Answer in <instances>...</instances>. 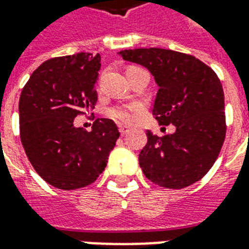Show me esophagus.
I'll use <instances>...</instances> for the list:
<instances>
[{
  "mask_svg": "<svg viewBox=\"0 0 249 249\" xmlns=\"http://www.w3.org/2000/svg\"><path fill=\"white\" fill-rule=\"evenodd\" d=\"M119 130H120V133H121V136H124V135H126V133H128L130 129L128 128V126H125V125H120Z\"/></svg>",
  "mask_w": 249,
  "mask_h": 249,
  "instance_id": "1",
  "label": "esophagus"
}]
</instances>
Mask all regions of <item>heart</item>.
<instances>
[{
    "label": "heart",
    "mask_w": 249,
    "mask_h": 249,
    "mask_svg": "<svg viewBox=\"0 0 249 249\" xmlns=\"http://www.w3.org/2000/svg\"><path fill=\"white\" fill-rule=\"evenodd\" d=\"M137 110H139L137 104H123V105H114L112 108H109L107 110V114L109 117L123 121V123H130L135 117V112Z\"/></svg>",
    "instance_id": "heart-1"
}]
</instances>
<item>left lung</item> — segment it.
I'll return each mask as SVG.
<instances>
[{
    "label": "left lung",
    "mask_w": 249,
    "mask_h": 249,
    "mask_svg": "<svg viewBox=\"0 0 249 249\" xmlns=\"http://www.w3.org/2000/svg\"><path fill=\"white\" fill-rule=\"evenodd\" d=\"M119 54L149 69L159 85L152 113L160 125L176 126L172 135L148 130V142L139 155L145 178L169 189L198 181L219 157L225 139L224 92L217 74L196 57L169 49H128Z\"/></svg>",
    "instance_id": "left-lung-1"
}]
</instances>
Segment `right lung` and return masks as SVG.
<instances>
[{
	"instance_id": "obj_1",
	"label": "right lung",
	"mask_w": 249,
	"mask_h": 249,
	"mask_svg": "<svg viewBox=\"0 0 249 249\" xmlns=\"http://www.w3.org/2000/svg\"><path fill=\"white\" fill-rule=\"evenodd\" d=\"M100 68L98 53L51 58L33 71L21 92L19 137L25 153L36 172L58 189L94 183L119 139L113 120H94L90 132L73 125L74 117L94 109Z\"/></svg>"
}]
</instances>
